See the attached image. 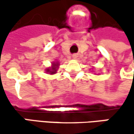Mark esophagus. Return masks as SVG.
I'll list each match as a JSON object with an SVG mask.
<instances>
[{
  "label": "esophagus",
  "instance_id": "1",
  "mask_svg": "<svg viewBox=\"0 0 134 134\" xmlns=\"http://www.w3.org/2000/svg\"><path fill=\"white\" fill-rule=\"evenodd\" d=\"M72 57H73L74 59H77V54H73V55H72Z\"/></svg>",
  "mask_w": 134,
  "mask_h": 134
}]
</instances>
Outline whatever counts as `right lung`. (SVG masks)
I'll list each match as a JSON object with an SVG mask.
<instances>
[{
    "label": "right lung",
    "instance_id": "1",
    "mask_svg": "<svg viewBox=\"0 0 134 134\" xmlns=\"http://www.w3.org/2000/svg\"><path fill=\"white\" fill-rule=\"evenodd\" d=\"M59 66V64L57 62V63H53L52 64V67H49L46 70V71L47 73H49V74H54L57 73V68Z\"/></svg>",
    "mask_w": 134,
    "mask_h": 134
}]
</instances>
